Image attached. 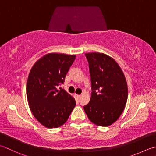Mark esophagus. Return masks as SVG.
I'll list each match as a JSON object with an SVG mask.
<instances>
[{"label": "esophagus", "instance_id": "esophagus-1", "mask_svg": "<svg viewBox=\"0 0 156 156\" xmlns=\"http://www.w3.org/2000/svg\"><path fill=\"white\" fill-rule=\"evenodd\" d=\"M75 96H76V97L77 99H79L80 97V95H79V94H75Z\"/></svg>", "mask_w": 156, "mask_h": 156}]
</instances>
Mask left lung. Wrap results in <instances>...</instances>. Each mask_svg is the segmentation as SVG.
<instances>
[{
    "mask_svg": "<svg viewBox=\"0 0 156 156\" xmlns=\"http://www.w3.org/2000/svg\"><path fill=\"white\" fill-rule=\"evenodd\" d=\"M92 94L84 107L94 124L107 127L117 121L123 112L128 98L127 81L120 66L113 58L99 52L87 53Z\"/></svg>",
    "mask_w": 156,
    "mask_h": 156,
    "instance_id": "obj_1",
    "label": "left lung"
}]
</instances>
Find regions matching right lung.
I'll list each match as a JSON object with an SVG mask.
<instances>
[{"label": "right lung", "instance_id": "1", "mask_svg": "<svg viewBox=\"0 0 156 156\" xmlns=\"http://www.w3.org/2000/svg\"><path fill=\"white\" fill-rule=\"evenodd\" d=\"M75 58L76 55L49 53L38 59L29 72L26 88L29 108L46 127L64 125L76 106L72 96L58 89Z\"/></svg>", "mask_w": 156, "mask_h": 156}]
</instances>
